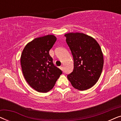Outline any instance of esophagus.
<instances>
[{"label":"esophagus","mask_w":121,"mask_h":121,"mask_svg":"<svg viewBox=\"0 0 121 121\" xmlns=\"http://www.w3.org/2000/svg\"><path fill=\"white\" fill-rule=\"evenodd\" d=\"M59 68H60L62 70H63V67L62 65L60 66V67H59Z\"/></svg>","instance_id":"34e87169"}]
</instances>
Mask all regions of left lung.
<instances>
[{"instance_id":"obj_1","label":"left lung","mask_w":121,"mask_h":121,"mask_svg":"<svg viewBox=\"0 0 121 121\" xmlns=\"http://www.w3.org/2000/svg\"><path fill=\"white\" fill-rule=\"evenodd\" d=\"M66 42L74 59V69L67 75L74 88L87 90L98 81L104 65V57L100 45L94 38L82 33L65 34Z\"/></svg>"}]
</instances>
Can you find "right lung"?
Wrapping results in <instances>:
<instances>
[{
    "mask_svg": "<svg viewBox=\"0 0 121 121\" xmlns=\"http://www.w3.org/2000/svg\"><path fill=\"white\" fill-rule=\"evenodd\" d=\"M56 40L53 35L36 38L26 44L21 54L23 75L29 85L38 92L51 90L62 74L49 54Z\"/></svg>",
    "mask_w": 121,
    "mask_h": 121,
    "instance_id": "1",
    "label": "right lung"
}]
</instances>
